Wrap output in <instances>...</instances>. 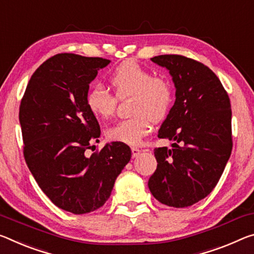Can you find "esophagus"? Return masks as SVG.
<instances>
[{"label":"esophagus","mask_w":254,"mask_h":254,"mask_svg":"<svg viewBox=\"0 0 254 254\" xmlns=\"http://www.w3.org/2000/svg\"><path fill=\"white\" fill-rule=\"evenodd\" d=\"M131 151H132V157H133V158L134 157H138L140 155V152H141V150H140L139 148H134V147L131 149Z\"/></svg>","instance_id":"34e87169"}]
</instances>
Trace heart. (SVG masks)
I'll list each match as a JSON object with an SVG mask.
<instances>
[{
    "instance_id": "heart-1",
    "label": "heart",
    "mask_w": 254,
    "mask_h": 254,
    "mask_svg": "<svg viewBox=\"0 0 254 254\" xmlns=\"http://www.w3.org/2000/svg\"><path fill=\"white\" fill-rule=\"evenodd\" d=\"M110 82L119 99L132 97L131 119L120 121L106 131L111 141L130 146L140 144L151 131L152 121L159 122L170 113L174 102L171 82L155 76L150 70L134 61H126L113 72ZM116 98L103 87H92L86 96V104L91 114L108 119L116 110Z\"/></svg>"
}]
</instances>
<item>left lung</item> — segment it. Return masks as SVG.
I'll list each match as a JSON object with an SVG mask.
<instances>
[{
  "label": "left lung",
  "mask_w": 254,
  "mask_h": 254,
  "mask_svg": "<svg viewBox=\"0 0 254 254\" xmlns=\"http://www.w3.org/2000/svg\"><path fill=\"white\" fill-rule=\"evenodd\" d=\"M166 67L175 103L158 131L172 148H156L157 168L148 181L151 194L166 206L185 208L202 200L218 183L232 152V110L214 72L182 55L151 59Z\"/></svg>",
  "instance_id": "left-lung-1"
}]
</instances>
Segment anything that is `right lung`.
<instances>
[{
  "label": "right lung",
  "mask_w": 254,
  "mask_h": 254,
  "mask_svg": "<svg viewBox=\"0 0 254 254\" xmlns=\"http://www.w3.org/2000/svg\"><path fill=\"white\" fill-rule=\"evenodd\" d=\"M110 62L72 53L52 56L31 75L20 104L28 168L56 207L75 215L104 206L131 158V149L123 142L106 143L87 155L100 128L86 96L98 71Z\"/></svg>",
  "instance_id": "right-lung-1"
}]
</instances>
